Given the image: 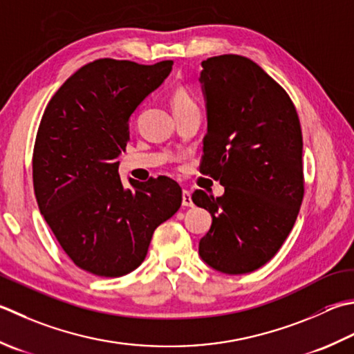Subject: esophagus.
Returning a JSON list of instances; mask_svg holds the SVG:
<instances>
[{
	"label": "esophagus",
	"mask_w": 354,
	"mask_h": 354,
	"mask_svg": "<svg viewBox=\"0 0 354 354\" xmlns=\"http://www.w3.org/2000/svg\"><path fill=\"white\" fill-rule=\"evenodd\" d=\"M183 205L184 207H192L193 201H192V195L189 190H183Z\"/></svg>",
	"instance_id": "esophagus-1"
}]
</instances>
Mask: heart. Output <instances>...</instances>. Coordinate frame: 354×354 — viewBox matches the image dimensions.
Wrapping results in <instances>:
<instances>
[{
  "mask_svg": "<svg viewBox=\"0 0 354 354\" xmlns=\"http://www.w3.org/2000/svg\"><path fill=\"white\" fill-rule=\"evenodd\" d=\"M171 106L173 112H181V110H187L192 107H196L195 101L192 100V96L185 92L184 88H176L171 93Z\"/></svg>",
  "mask_w": 354,
  "mask_h": 354,
  "instance_id": "1",
  "label": "heart"
}]
</instances>
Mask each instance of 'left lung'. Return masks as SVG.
<instances>
[{"label": "left lung", "instance_id": "left-lung-1", "mask_svg": "<svg viewBox=\"0 0 354 354\" xmlns=\"http://www.w3.org/2000/svg\"><path fill=\"white\" fill-rule=\"evenodd\" d=\"M201 66L207 109L201 170L225 192L192 195L212 214L199 256L221 273H250L278 253L301 209L299 118L286 90L252 59L221 55Z\"/></svg>", "mask_w": 354, "mask_h": 354}]
</instances>
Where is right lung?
<instances>
[{"mask_svg": "<svg viewBox=\"0 0 354 354\" xmlns=\"http://www.w3.org/2000/svg\"><path fill=\"white\" fill-rule=\"evenodd\" d=\"M171 66L88 62L58 88L41 118L33 149L39 212L75 266L92 274L120 278L133 272L155 228L181 207V187L173 179L130 178L126 189L118 173L131 113Z\"/></svg>", "mask_w": 354, "mask_h": 354, "instance_id": "add662e5", "label": "right lung"}]
</instances>
